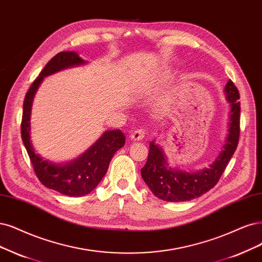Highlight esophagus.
Masks as SVG:
<instances>
[{
    "label": "esophagus",
    "instance_id": "esophagus-1",
    "mask_svg": "<svg viewBox=\"0 0 262 262\" xmlns=\"http://www.w3.org/2000/svg\"><path fill=\"white\" fill-rule=\"evenodd\" d=\"M144 136H146V132H144V129L140 128V129H136L132 133L130 139L135 140V141H139V140H142L144 138Z\"/></svg>",
    "mask_w": 262,
    "mask_h": 262
}]
</instances>
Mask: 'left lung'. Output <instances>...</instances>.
I'll use <instances>...</instances> for the list:
<instances>
[{
  "label": "left lung",
  "mask_w": 262,
  "mask_h": 262,
  "mask_svg": "<svg viewBox=\"0 0 262 262\" xmlns=\"http://www.w3.org/2000/svg\"><path fill=\"white\" fill-rule=\"evenodd\" d=\"M230 102V122L224 149L209 168L188 172L168 167L163 149L150 142L148 161L141 168V176L157 198L166 202H186L196 199L214 188L233 156L239 138V93L231 80L225 87Z\"/></svg>",
  "instance_id": "left-lung-1"
}]
</instances>
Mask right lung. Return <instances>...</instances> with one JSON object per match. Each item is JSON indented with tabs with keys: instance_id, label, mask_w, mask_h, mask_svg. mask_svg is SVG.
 I'll list each match as a JSON object with an SVG mask.
<instances>
[{
	"instance_id": "right-lung-1",
	"label": "right lung",
	"mask_w": 262,
	"mask_h": 262,
	"mask_svg": "<svg viewBox=\"0 0 262 262\" xmlns=\"http://www.w3.org/2000/svg\"><path fill=\"white\" fill-rule=\"evenodd\" d=\"M84 63L86 61L75 52L58 53L33 81L24 101L21 138L36 177L43 186L68 196H83L91 193L105 175L114 153L125 143V136L120 129L104 132L80 158L66 164H55L44 160L34 151L30 140V115L36 90L45 76Z\"/></svg>"
}]
</instances>
